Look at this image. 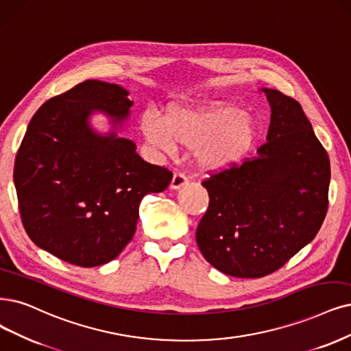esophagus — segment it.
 <instances>
[{
	"label": "esophagus",
	"instance_id": "1",
	"mask_svg": "<svg viewBox=\"0 0 351 351\" xmlns=\"http://www.w3.org/2000/svg\"><path fill=\"white\" fill-rule=\"evenodd\" d=\"M188 184V179L186 176L180 175V173H175L172 178V182H171V189H180L182 186H185Z\"/></svg>",
	"mask_w": 351,
	"mask_h": 351
}]
</instances>
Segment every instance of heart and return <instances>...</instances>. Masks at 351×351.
Instances as JSON below:
<instances>
[{
  "label": "heart",
  "mask_w": 351,
  "mask_h": 351,
  "mask_svg": "<svg viewBox=\"0 0 351 351\" xmlns=\"http://www.w3.org/2000/svg\"><path fill=\"white\" fill-rule=\"evenodd\" d=\"M145 138L163 153L178 146L193 150L205 172H224L236 166L257 138V121L247 111L228 104L176 106L165 117L146 111L140 117Z\"/></svg>",
  "instance_id": "b5f03b06"
}]
</instances>
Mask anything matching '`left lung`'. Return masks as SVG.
<instances>
[{"mask_svg": "<svg viewBox=\"0 0 351 351\" xmlns=\"http://www.w3.org/2000/svg\"><path fill=\"white\" fill-rule=\"evenodd\" d=\"M258 90L271 111L266 143L253 160L202 182L210 205L197 244L234 278L282 267L314 240L328 208L330 159L301 106L276 89Z\"/></svg>", "mask_w": 351, "mask_h": 351, "instance_id": "left-lung-1", "label": "left lung"}]
</instances>
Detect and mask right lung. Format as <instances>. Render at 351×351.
Listing matches in <instances>:
<instances>
[{
	"label": "right lung",
	"instance_id": "right-lung-1",
	"mask_svg": "<svg viewBox=\"0 0 351 351\" xmlns=\"http://www.w3.org/2000/svg\"><path fill=\"white\" fill-rule=\"evenodd\" d=\"M117 84L88 80L46 101L29 123L14 165L23 226L32 241L68 263L95 267L132 241L138 206L172 173L143 160L120 133L133 101ZM109 120L98 132L92 117Z\"/></svg>",
	"mask_w": 351,
	"mask_h": 351
}]
</instances>
